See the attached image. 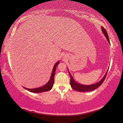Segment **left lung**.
I'll return each instance as SVG.
<instances>
[{"label":"left lung","mask_w":123,"mask_h":123,"mask_svg":"<svg viewBox=\"0 0 123 123\" xmlns=\"http://www.w3.org/2000/svg\"><path fill=\"white\" fill-rule=\"evenodd\" d=\"M102 28V33H104L105 36L106 38V39L107 41H108L109 43H110V40H109V38L108 36V35H107V33L106 31L105 28L101 27ZM69 73L70 77V86H71L72 88L74 89V90H76L77 91L79 92H87V91H92L95 90V89H96L97 88H98V87H100L101 85H102V83H103L104 80H105L106 77L107 72H108V70H107V72H106L105 75H104L103 78H102L101 80L100 81L98 82H97L96 83L93 84V85H82V84H80L78 83V82H76L75 81V80H74V78L72 77V75H71V74L69 71Z\"/></svg>","instance_id":"obj_1"}]
</instances>
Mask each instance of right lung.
I'll return each instance as SVG.
<instances>
[{"mask_svg":"<svg viewBox=\"0 0 123 123\" xmlns=\"http://www.w3.org/2000/svg\"><path fill=\"white\" fill-rule=\"evenodd\" d=\"M60 62L58 61L55 64L54 66L53 67V71H52L51 73V77H50V80H49V82L47 83L46 85H45L43 86L40 87H38V88H24L26 89V90H28V91L31 92H33V93H40V92H46V91H48L51 90V89L53 88V84L54 83V75H55V70H56V68L59 64Z\"/></svg>","mask_w":123,"mask_h":123,"instance_id":"add662e5","label":"right lung"}]
</instances>
